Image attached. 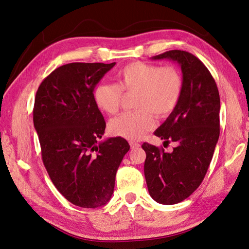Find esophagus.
I'll list each match as a JSON object with an SVG mask.
<instances>
[{
	"label": "esophagus",
	"instance_id": "esophagus-1",
	"mask_svg": "<svg viewBox=\"0 0 249 249\" xmlns=\"http://www.w3.org/2000/svg\"><path fill=\"white\" fill-rule=\"evenodd\" d=\"M130 145H131V148H138L140 146V144L138 142H134V141H131L130 142Z\"/></svg>",
	"mask_w": 249,
	"mask_h": 249
}]
</instances>
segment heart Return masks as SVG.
<instances>
[{
  "label": "heart",
  "instance_id": "heart-1",
  "mask_svg": "<svg viewBox=\"0 0 249 249\" xmlns=\"http://www.w3.org/2000/svg\"><path fill=\"white\" fill-rule=\"evenodd\" d=\"M116 84L100 83L93 89V100L101 111L118 112L125 94H133L136 110L124 112L109 123L115 136L139 140L156 125L155 114L166 117L175 111L183 93V77L175 66H160L136 61L120 69Z\"/></svg>",
  "mask_w": 249,
  "mask_h": 249
}]
</instances>
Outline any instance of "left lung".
<instances>
[{"label":"left lung","instance_id":"obj_1","mask_svg":"<svg viewBox=\"0 0 249 249\" xmlns=\"http://www.w3.org/2000/svg\"><path fill=\"white\" fill-rule=\"evenodd\" d=\"M179 64L183 93L179 103L155 135L177 146L172 153L144 142V176L149 195L162 205L189 197L205 178L220 133V97L216 82L191 53L172 50L154 56Z\"/></svg>","mask_w":249,"mask_h":249}]
</instances>
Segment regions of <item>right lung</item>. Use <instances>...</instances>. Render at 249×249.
Wrapping results in <instances>:
<instances>
[{"label": "right lung", "instance_id": "obj_1", "mask_svg": "<svg viewBox=\"0 0 249 249\" xmlns=\"http://www.w3.org/2000/svg\"><path fill=\"white\" fill-rule=\"evenodd\" d=\"M114 65H62L41 82L35 96L33 123L44 167L58 191L81 208L110 200L116 171L130 149L122 137L99 141L106 123L93 89Z\"/></svg>", "mask_w": 249, "mask_h": 249}]
</instances>
